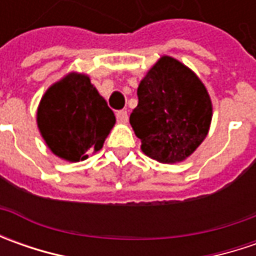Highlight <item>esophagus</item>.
Segmentation results:
<instances>
[{
    "instance_id": "34e87169",
    "label": "esophagus",
    "mask_w": 256,
    "mask_h": 256,
    "mask_svg": "<svg viewBox=\"0 0 256 256\" xmlns=\"http://www.w3.org/2000/svg\"><path fill=\"white\" fill-rule=\"evenodd\" d=\"M116 120H118V122L125 124L126 121H128V112H126L125 110L118 111V112H116Z\"/></svg>"
}]
</instances>
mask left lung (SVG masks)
Here are the masks:
<instances>
[{
  "mask_svg": "<svg viewBox=\"0 0 256 256\" xmlns=\"http://www.w3.org/2000/svg\"><path fill=\"white\" fill-rule=\"evenodd\" d=\"M130 122L144 154L160 162H180L205 140L212 118L210 95L180 61L162 56L138 86Z\"/></svg>",
  "mask_w": 256,
  "mask_h": 256,
  "instance_id": "left-lung-1",
  "label": "left lung"
}]
</instances>
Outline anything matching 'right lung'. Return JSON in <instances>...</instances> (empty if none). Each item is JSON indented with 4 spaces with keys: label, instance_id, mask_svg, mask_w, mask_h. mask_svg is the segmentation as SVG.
<instances>
[{
    "label": "right lung",
    "instance_id": "add662e5",
    "mask_svg": "<svg viewBox=\"0 0 256 256\" xmlns=\"http://www.w3.org/2000/svg\"><path fill=\"white\" fill-rule=\"evenodd\" d=\"M36 122L50 150L76 162L102 148L115 115L86 75L70 74L45 92Z\"/></svg>",
    "mask_w": 256,
    "mask_h": 256
}]
</instances>
